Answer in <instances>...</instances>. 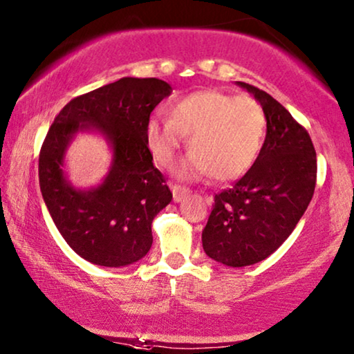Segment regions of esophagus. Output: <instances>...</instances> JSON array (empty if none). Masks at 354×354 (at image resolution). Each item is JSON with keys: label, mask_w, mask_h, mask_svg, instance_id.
I'll list each match as a JSON object with an SVG mask.
<instances>
[{"label": "esophagus", "mask_w": 354, "mask_h": 354, "mask_svg": "<svg viewBox=\"0 0 354 354\" xmlns=\"http://www.w3.org/2000/svg\"><path fill=\"white\" fill-rule=\"evenodd\" d=\"M171 189H172V198L176 203H180L182 199L189 193V189L187 187H182V185H172Z\"/></svg>", "instance_id": "1"}]
</instances>
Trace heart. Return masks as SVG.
Masks as SVG:
<instances>
[{
	"label": "heart",
	"instance_id": "b5f03b06",
	"mask_svg": "<svg viewBox=\"0 0 354 354\" xmlns=\"http://www.w3.org/2000/svg\"><path fill=\"white\" fill-rule=\"evenodd\" d=\"M167 113L169 120H148L147 147L158 165L169 167L188 137L192 155L178 167L182 178L234 180L254 166L263 147L266 116L252 95L196 91L174 102Z\"/></svg>",
	"mask_w": 354,
	"mask_h": 354
}]
</instances>
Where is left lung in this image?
<instances>
[{
  "label": "left lung",
  "mask_w": 354,
  "mask_h": 354,
  "mask_svg": "<svg viewBox=\"0 0 354 354\" xmlns=\"http://www.w3.org/2000/svg\"><path fill=\"white\" fill-rule=\"evenodd\" d=\"M236 84L262 105L266 137L254 166L215 194L203 230L204 252L233 268L262 262L289 238L313 198L317 171L305 127L265 91Z\"/></svg>",
  "instance_id": "obj_1"
}]
</instances>
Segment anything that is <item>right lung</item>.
Here are the masks:
<instances>
[{
    "label": "right lung",
    "instance_id": "add662e5",
    "mask_svg": "<svg viewBox=\"0 0 354 354\" xmlns=\"http://www.w3.org/2000/svg\"><path fill=\"white\" fill-rule=\"evenodd\" d=\"M172 88L156 78H121L75 97L60 113L39 151V188L55 227L80 257L100 266H126L151 248V223L172 199L153 166L145 129L151 111ZM95 130L114 151L100 186L81 190L66 180V148L78 131Z\"/></svg>",
    "mask_w": 354,
    "mask_h": 354
}]
</instances>
